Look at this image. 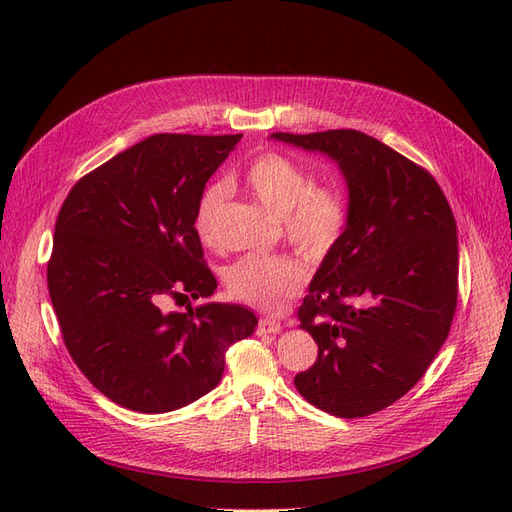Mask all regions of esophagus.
<instances>
[{"label":"esophagus","instance_id":"1","mask_svg":"<svg viewBox=\"0 0 512 512\" xmlns=\"http://www.w3.org/2000/svg\"><path fill=\"white\" fill-rule=\"evenodd\" d=\"M282 331V324L273 320V318H260L258 320V327H256V333L258 335H275Z\"/></svg>","mask_w":512,"mask_h":512}]
</instances>
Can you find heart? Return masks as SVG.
<instances>
[{"instance_id":"heart-1","label":"heart","mask_w":512,"mask_h":512,"mask_svg":"<svg viewBox=\"0 0 512 512\" xmlns=\"http://www.w3.org/2000/svg\"><path fill=\"white\" fill-rule=\"evenodd\" d=\"M243 181L262 205L280 215L286 239L312 258H324L342 239L348 205L335 185L312 183L309 170L282 151H265L243 170ZM228 198L226 181H213L194 209L198 239L218 241V220ZM307 267L292 256L250 254L226 269L224 282L232 297L265 312H277L297 297L307 282Z\"/></svg>"}]
</instances>
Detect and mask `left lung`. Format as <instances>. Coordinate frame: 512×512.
Masks as SVG:
<instances>
[{
	"instance_id": "1",
	"label": "left lung",
	"mask_w": 512,
	"mask_h": 512,
	"mask_svg": "<svg viewBox=\"0 0 512 512\" xmlns=\"http://www.w3.org/2000/svg\"><path fill=\"white\" fill-rule=\"evenodd\" d=\"M327 153L348 183V224L299 307L318 359L294 376L342 418L384 410L423 378L457 309V224L423 166L359 130L271 134Z\"/></svg>"
}]
</instances>
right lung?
<instances>
[{
	"label": "right lung",
	"instance_id": "obj_1",
	"mask_svg": "<svg viewBox=\"0 0 512 512\" xmlns=\"http://www.w3.org/2000/svg\"><path fill=\"white\" fill-rule=\"evenodd\" d=\"M243 134H153L74 183L55 222L46 282L61 337L85 378L115 404L162 414L218 386L226 350L258 318L211 297L194 209Z\"/></svg>",
	"mask_w": 512,
	"mask_h": 512
}]
</instances>
